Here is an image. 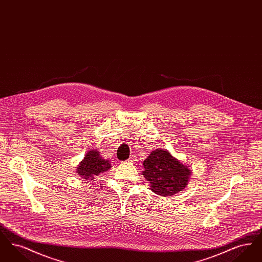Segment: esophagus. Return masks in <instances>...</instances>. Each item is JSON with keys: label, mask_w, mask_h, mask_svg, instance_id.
I'll use <instances>...</instances> for the list:
<instances>
[{"label": "esophagus", "mask_w": 262, "mask_h": 262, "mask_svg": "<svg viewBox=\"0 0 262 262\" xmlns=\"http://www.w3.org/2000/svg\"><path fill=\"white\" fill-rule=\"evenodd\" d=\"M126 162L133 163V162H134V159H133V158H130V159H128V160H127V161H126Z\"/></svg>", "instance_id": "obj_1"}]
</instances>
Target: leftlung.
<instances>
[{"instance_id": "left-lung-1", "label": "left lung", "mask_w": 262, "mask_h": 262, "mask_svg": "<svg viewBox=\"0 0 262 262\" xmlns=\"http://www.w3.org/2000/svg\"><path fill=\"white\" fill-rule=\"evenodd\" d=\"M142 174L156 194L171 196L181 191L188 183L190 169L180 162L167 150L156 149L143 161Z\"/></svg>"}]
</instances>
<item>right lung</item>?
Returning a JSON list of instances; mask_svg holds the SVG:
<instances>
[{
    "instance_id": "obj_1",
    "label": "right lung",
    "mask_w": 262,
    "mask_h": 262,
    "mask_svg": "<svg viewBox=\"0 0 262 262\" xmlns=\"http://www.w3.org/2000/svg\"><path fill=\"white\" fill-rule=\"evenodd\" d=\"M109 160L102 158L98 150H90L85 154L83 160L79 163L76 172L84 180H93L95 176L106 172L111 168Z\"/></svg>"
}]
</instances>
